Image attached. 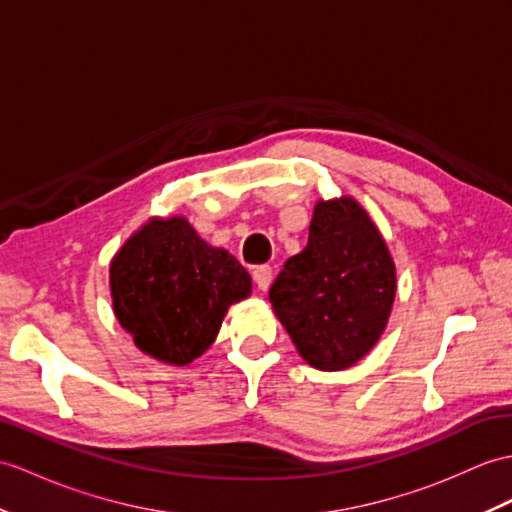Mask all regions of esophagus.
<instances>
[{"label": "esophagus", "instance_id": "34e87169", "mask_svg": "<svg viewBox=\"0 0 512 512\" xmlns=\"http://www.w3.org/2000/svg\"><path fill=\"white\" fill-rule=\"evenodd\" d=\"M253 279L257 283V288L261 292H266L270 288V281H272V268L270 266H257L253 270Z\"/></svg>", "mask_w": 512, "mask_h": 512}]
</instances>
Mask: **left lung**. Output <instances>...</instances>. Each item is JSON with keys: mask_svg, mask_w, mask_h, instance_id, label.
Masks as SVG:
<instances>
[{"mask_svg": "<svg viewBox=\"0 0 512 512\" xmlns=\"http://www.w3.org/2000/svg\"><path fill=\"white\" fill-rule=\"evenodd\" d=\"M397 294L384 235L351 196L316 200L307 246L283 264L270 303L318 371L358 364L382 338Z\"/></svg>", "mask_w": 512, "mask_h": 512, "instance_id": "1", "label": "left lung"}]
</instances>
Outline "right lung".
<instances>
[{"mask_svg":"<svg viewBox=\"0 0 512 512\" xmlns=\"http://www.w3.org/2000/svg\"><path fill=\"white\" fill-rule=\"evenodd\" d=\"M113 314L135 347L170 366L205 353L229 307L253 281L227 248L211 246L185 216H152L111 259Z\"/></svg>","mask_w":512,"mask_h":512,"instance_id":"right-lung-1","label":"right lung"}]
</instances>
